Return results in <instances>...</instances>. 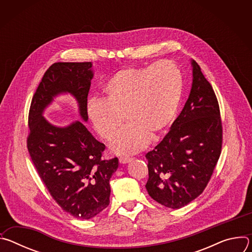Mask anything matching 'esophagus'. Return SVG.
Listing matches in <instances>:
<instances>
[{
	"label": "esophagus",
	"instance_id": "1",
	"mask_svg": "<svg viewBox=\"0 0 252 252\" xmlns=\"http://www.w3.org/2000/svg\"><path fill=\"white\" fill-rule=\"evenodd\" d=\"M132 158H120V162L123 163V164H126V163H128L129 161H131Z\"/></svg>",
	"mask_w": 252,
	"mask_h": 252
}]
</instances>
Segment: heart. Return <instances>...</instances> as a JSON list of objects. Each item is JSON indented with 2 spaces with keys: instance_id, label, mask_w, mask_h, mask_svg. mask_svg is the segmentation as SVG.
<instances>
[{
  "instance_id": "heart-1",
  "label": "heart",
  "mask_w": 252,
  "mask_h": 252,
  "mask_svg": "<svg viewBox=\"0 0 252 252\" xmlns=\"http://www.w3.org/2000/svg\"><path fill=\"white\" fill-rule=\"evenodd\" d=\"M181 70L169 61L147 66L127 67L112 76L103 87L102 98H91L88 116L97 134L112 140L119 155L145 149L151 137H158L172 123L183 95Z\"/></svg>"
}]
</instances>
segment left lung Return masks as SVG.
<instances>
[{
	"mask_svg": "<svg viewBox=\"0 0 252 252\" xmlns=\"http://www.w3.org/2000/svg\"><path fill=\"white\" fill-rule=\"evenodd\" d=\"M192 84L182 113L164 138L148 153L151 197L173 209L202 193L221 152L220 106L200 66L190 60Z\"/></svg>",
	"mask_w": 252,
	"mask_h": 252,
	"instance_id": "8db88e82",
	"label": "left lung"
}]
</instances>
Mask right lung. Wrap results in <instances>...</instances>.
I'll use <instances>...</instances> for the list:
<instances>
[{
  "mask_svg": "<svg viewBox=\"0 0 252 252\" xmlns=\"http://www.w3.org/2000/svg\"><path fill=\"white\" fill-rule=\"evenodd\" d=\"M93 63H55L35 91L29 113L28 150L41 179L56 202L77 219L94 218L110 204V179L119 167L117 158L103 160L105 147L86 126L75 121L53 125L45 111L61 94H70L88 123V94Z\"/></svg>",
  "mask_w": 252,
  "mask_h": 252,
  "instance_id": "right-lung-1",
  "label": "right lung"
}]
</instances>
